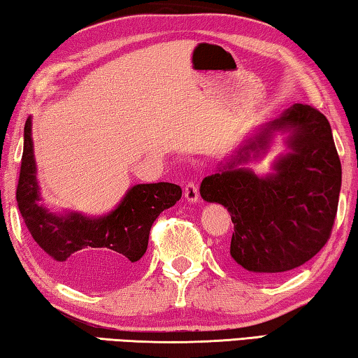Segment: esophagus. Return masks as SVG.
Masks as SVG:
<instances>
[{
  "label": "esophagus",
  "instance_id": "esophagus-1",
  "mask_svg": "<svg viewBox=\"0 0 358 358\" xmlns=\"http://www.w3.org/2000/svg\"><path fill=\"white\" fill-rule=\"evenodd\" d=\"M183 192H185L186 201L189 203H196L199 201V189H197V185L194 183V181H187Z\"/></svg>",
  "mask_w": 358,
  "mask_h": 358
}]
</instances>
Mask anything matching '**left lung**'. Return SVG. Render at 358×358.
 <instances>
[{"label": "left lung", "instance_id": "obj_1", "mask_svg": "<svg viewBox=\"0 0 358 358\" xmlns=\"http://www.w3.org/2000/svg\"><path fill=\"white\" fill-rule=\"evenodd\" d=\"M289 131L291 151L259 178L243 164L264 152L275 131ZM341 162L329 120L311 106L294 104L201 185L203 201L221 203L234 222L229 257L241 268L275 278L308 262L330 238Z\"/></svg>", "mask_w": 358, "mask_h": 358}]
</instances>
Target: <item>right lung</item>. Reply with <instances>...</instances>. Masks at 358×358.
Wrapping results in <instances>:
<instances>
[{"label":"right lung","mask_w":358,"mask_h":358,"mask_svg":"<svg viewBox=\"0 0 358 358\" xmlns=\"http://www.w3.org/2000/svg\"><path fill=\"white\" fill-rule=\"evenodd\" d=\"M23 137L17 205L29 234L50 259L53 268L72 282L85 281L93 270L104 271L110 280L128 276L147 251L150 229L156 217L180 201L181 187L164 181L136 185L117 208L98 217L76 211L52 213L39 205L31 117L27 120ZM88 255L90 262L85 263Z\"/></svg>","instance_id":"add662e5"}]
</instances>
